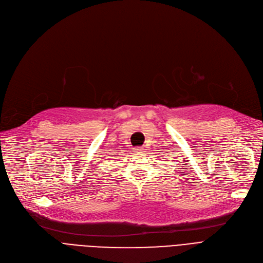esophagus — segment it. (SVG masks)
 <instances>
[{
	"mask_svg": "<svg viewBox=\"0 0 263 263\" xmlns=\"http://www.w3.org/2000/svg\"><path fill=\"white\" fill-rule=\"evenodd\" d=\"M145 146H143V147H137V148H135V153L136 154H143V153H145Z\"/></svg>",
	"mask_w": 263,
	"mask_h": 263,
	"instance_id": "esophagus-1",
	"label": "esophagus"
}]
</instances>
